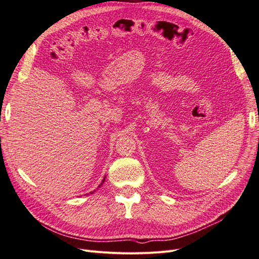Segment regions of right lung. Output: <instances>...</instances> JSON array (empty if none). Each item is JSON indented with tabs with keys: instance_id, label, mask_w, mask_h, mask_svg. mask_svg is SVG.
<instances>
[{
	"instance_id": "right-lung-1",
	"label": "right lung",
	"mask_w": 259,
	"mask_h": 259,
	"mask_svg": "<svg viewBox=\"0 0 259 259\" xmlns=\"http://www.w3.org/2000/svg\"><path fill=\"white\" fill-rule=\"evenodd\" d=\"M105 179H106V176H105V177H104V179H103V182H101V183H100V185H99V186H98V188H100V187H101V186H103V184H104V183H105ZM92 193H94V192H91V194H92Z\"/></svg>"
}]
</instances>
